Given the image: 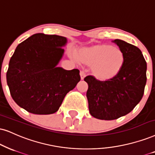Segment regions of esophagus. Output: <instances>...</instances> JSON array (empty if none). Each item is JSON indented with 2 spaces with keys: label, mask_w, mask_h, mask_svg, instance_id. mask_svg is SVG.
Wrapping results in <instances>:
<instances>
[{
  "label": "esophagus",
  "mask_w": 155,
  "mask_h": 155,
  "mask_svg": "<svg viewBox=\"0 0 155 155\" xmlns=\"http://www.w3.org/2000/svg\"><path fill=\"white\" fill-rule=\"evenodd\" d=\"M80 76H81V79L83 80L84 78H85L86 74L84 73L83 71H80Z\"/></svg>",
  "instance_id": "obj_1"
}]
</instances>
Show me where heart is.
I'll return each mask as SVG.
<instances>
[{
    "label": "heart",
    "mask_w": 155,
    "mask_h": 155,
    "mask_svg": "<svg viewBox=\"0 0 155 155\" xmlns=\"http://www.w3.org/2000/svg\"><path fill=\"white\" fill-rule=\"evenodd\" d=\"M80 61L91 66L93 75L99 80L106 81L116 77L125 63V55L120 48L110 44H97L80 50Z\"/></svg>",
    "instance_id": "heart-1"
}]
</instances>
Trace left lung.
<instances>
[{
    "mask_svg": "<svg viewBox=\"0 0 155 155\" xmlns=\"http://www.w3.org/2000/svg\"><path fill=\"white\" fill-rule=\"evenodd\" d=\"M125 55V63L116 77L99 81L87 76V97L89 113L101 120H114L133 110L144 94L147 82V63L140 49L134 45L115 39Z\"/></svg>",
    "mask_w": 155,
    "mask_h": 155,
    "instance_id": "8db88e82",
    "label": "left lung"
}]
</instances>
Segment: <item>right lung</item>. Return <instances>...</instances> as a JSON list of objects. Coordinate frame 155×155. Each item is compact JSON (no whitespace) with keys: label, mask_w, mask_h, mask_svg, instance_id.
Here are the masks:
<instances>
[{"label":"right lung","mask_w":155,"mask_h":155,"mask_svg":"<svg viewBox=\"0 0 155 155\" xmlns=\"http://www.w3.org/2000/svg\"><path fill=\"white\" fill-rule=\"evenodd\" d=\"M66 37L36 34L15 48L6 74L11 97L21 108L35 114L56 112L66 94L80 81L79 70L57 65L63 57Z\"/></svg>","instance_id":"obj_1"}]
</instances>
